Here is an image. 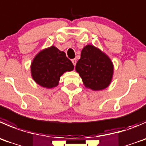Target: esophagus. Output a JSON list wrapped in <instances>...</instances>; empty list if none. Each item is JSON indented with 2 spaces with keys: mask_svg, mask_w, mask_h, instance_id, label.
Instances as JSON below:
<instances>
[{
  "mask_svg": "<svg viewBox=\"0 0 146 146\" xmlns=\"http://www.w3.org/2000/svg\"><path fill=\"white\" fill-rule=\"evenodd\" d=\"M76 62H77V60H76V58H74V59H72V63H73V64L74 65V66H76Z\"/></svg>",
  "mask_w": 146,
  "mask_h": 146,
  "instance_id": "34e87169",
  "label": "esophagus"
}]
</instances>
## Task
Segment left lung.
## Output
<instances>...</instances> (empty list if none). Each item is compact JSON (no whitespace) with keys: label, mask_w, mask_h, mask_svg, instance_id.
I'll list each match as a JSON object with an SVG mask.
<instances>
[{"label":"left lung","mask_w":146,"mask_h":146,"mask_svg":"<svg viewBox=\"0 0 146 146\" xmlns=\"http://www.w3.org/2000/svg\"><path fill=\"white\" fill-rule=\"evenodd\" d=\"M76 70L83 84L93 90H100L110 85L113 75V65L108 56L92 45L83 48Z\"/></svg>","instance_id":"8db88e82"}]
</instances>
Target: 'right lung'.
Segmentation results:
<instances>
[{
  "label": "right lung",
  "mask_w": 146,
  "mask_h": 146,
  "mask_svg": "<svg viewBox=\"0 0 146 146\" xmlns=\"http://www.w3.org/2000/svg\"><path fill=\"white\" fill-rule=\"evenodd\" d=\"M74 68L72 62L63 51L51 46L39 52L31 63V76L35 83L42 87L52 88L58 85L65 72Z\"/></svg>",
  "instance_id": "right-lung-1"
}]
</instances>
